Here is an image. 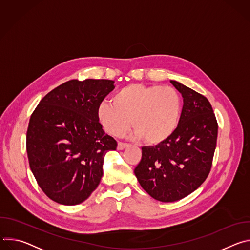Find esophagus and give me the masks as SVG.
Listing matches in <instances>:
<instances>
[{"instance_id": "34e87169", "label": "esophagus", "mask_w": 250, "mask_h": 250, "mask_svg": "<svg viewBox=\"0 0 250 250\" xmlns=\"http://www.w3.org/2000/svg\"><path fill=\"white\" fill-rule=\"evenodd\" d=\"M126 147H128L127 144H124V142H119V144H118V149L119 150H123V149H125Z\"/></svg>"}]
</instances>
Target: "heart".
<instances>
[{"instance_id": "heart-1", "label": "heart", "mask_w": 250, "mask_h": 250, "mask_svg": "<svg viewBox=\"0 0 250 250\" xmlns=\"http://www.w3.org/2000/svg\"><path fill=\"white\" fill-rule=\"evenodd\" d=\"M112 101H103L97 108L99 123L112 136H123L132 121L137 138L158 146L168 140L180 125L183 103L172 87L130 84L117 91Z\"/></svg>"}]
</instances>
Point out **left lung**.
Instances as JSON below:
<instances>
[{
	"instance_id": "8db88e82",
	"label": "left lung",
	"mask_w": 250,
	"mask_h": 250,
	"mask_svg": "<svg viewBox=\"0 0 250 250\" xmlns=\"http://www.w3.org/2000/svg\"><path fill=\"white\" fill-rule=\"evenodd\" d=\"M183 97L180 125L165 142L144 146L134 169L140 186L153 199L169 203L197 190L209 173L218 137V123L208 99L170 80Z\"/></svg>"
}]
</instances>
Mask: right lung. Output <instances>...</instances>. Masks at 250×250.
<instances>
[{"instance_id": "right-lung-1", "label": "right lung", "mask_w": 250, "mask_h": 250, "mask_svg": "<svg viewBox=\"0 0 250 250\" xmlns=\"http://www.w3.org/2000/svg\"><path fill=\"white\" fill-rule=\"evenodd\" d=\"M114 83L67 81L43 97L30 117L29 167L44 194L58 204L87 200L100 184L105 153L117 148L97 119L98 105L115 89Z\"/></svg>"}]
</instances>
